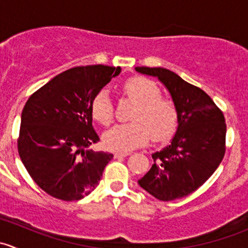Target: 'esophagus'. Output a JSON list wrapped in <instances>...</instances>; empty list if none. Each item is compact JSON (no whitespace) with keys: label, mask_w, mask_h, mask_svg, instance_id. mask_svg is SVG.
Masks as SVG:
<instances>
[{"label":"esophagus","mask_w":248,"mask_h":248,"mask_svg":"<svg viewBox=\"0 0 248 248\" xmlns=\"http://www.w3.org/2000/svg\"><path fill=\"white\" fill-rule=\"evenodd\" d=\"M129 155H131V152L128 151H117L114 154V157L115 158H121V157H127Z\"/></svg>","instance_id":"esophagus-1"}]
</instances>
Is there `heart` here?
Wrapping results in <instances>:
<instances>
[{
    "label": "heart",
    "mask_w": 248,
    "mask_h": 248,
    "mask_svg": "<svg viewBox=\"0 0 248 248\" xmlns=\"http://www.w3.org/2000/svg\"><path fill=\"white\" fill-rule=\"evenodd\" d=\"M124 92L136 103L131 124H117L104 134V144L110 150L128 151L149 141L150 134L156 141L169 139L177 124V111L171 99L161 96L156 82L147 78L136 77L127 80ZM92 116L108 126L112 121V104L107 91L93 98Z\"/></svg>",
    "instance_id": "b5f03b06"
}]
</instances>
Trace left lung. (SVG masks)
Masks as SVG:
<instances>
[{
    "instance_id": "1",
    "label": "left lung",
    "mask_w": 248,
    "mask_h": 248,
    "mask_svg": "<svg viewBox=\"0 0 248 248\" xmlns=\"http://www.w3.org/2000/svg\"><path fill=\"white\" fill-rule=\"evenodd\" d=\"M138 73L156 77L176 107L177 128L169 145L152 154L151 169L139 186L163 202L182 198L199 187L218 168L226 152L223 112L199 87L161 67H136Z\"/></svg>"
}]
</instances>
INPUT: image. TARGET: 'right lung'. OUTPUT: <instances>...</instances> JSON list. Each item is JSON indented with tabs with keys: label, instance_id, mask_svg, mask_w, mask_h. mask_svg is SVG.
I'll use <instances>...</instances> for the list:
<instances>
[{
	"label": "right lung",
	"instance_id": "add662e5",
	"mask_svg": "<svg viewBox=\"0 0 248 248\" xmlns=\"http://www.w3.org/2000/svg\"><path fill=\"white\" fill-rule=\"evenodd\" d=\"M120 67H74L54 77L25 104L17 151L33 181L61 201H79L101 181L112 154L90 149L99 141L92 102Z\"/></svg>",
	"mask_w": 248,
	"mask_h": 248
}]
</instances>
